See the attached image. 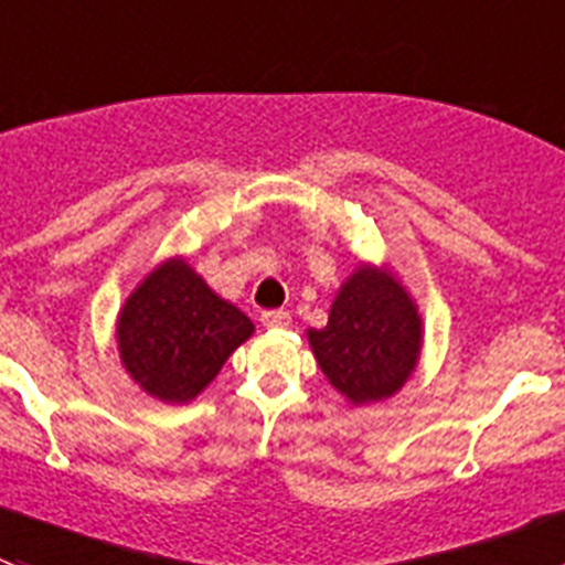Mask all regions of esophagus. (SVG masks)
<instances>
[{
  "mask_svg": "<svg viewBox=\"0 0 565 565\" xmlns=\"http://www.w3.org/2000/svg\"><path fill=\"white\" fill-rule=\"evenodd\" d=\"M262 323L267 329H284L292 323V315L284 312V309H270V312H264L262 315Z\"/></svg>",
  "mask_w": 565,
  "mask_h": 565,
  "instance_id": "obj_1",
  "label": "esophagus"
}]
</instances>
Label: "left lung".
Returning <instances> with one entry per match:
<instances>
[{
	"label": "left lung",
	"instance_id": "obj_1",
	"mask_svg": "<svg viewBox=\"0 0 565 565\" xmlns=\"http://www.w3.org/2000/svg\"><path fill=\"white\" fill-rule=\"evenodd\" d=\"M332 388L352 405L388 399L422 352V315L394 273L360 264L334 295L329 323L307 332Z\"/></svg>",
	"mask_w": 565,
	"mask_h": 565
}]
</instances>
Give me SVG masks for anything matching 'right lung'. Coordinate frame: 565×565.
I'll return each mask as SVG.
<instances>
[{"mask_svg":"<svg viewBox=\"0 0 565 565\" xmlns=\"http://www.w3.org/2000/svg\"><path fill=\"white\" fill-rule=\"evenodd\" d=\"M253 334L242 309L213 292L185 258H166L118 315L120 363L160 403H191Z\"/></svg>","mask_w":565,"mask_h":565,"instance_id":"right-lung-1","label":"right lung"}]
</instances>
